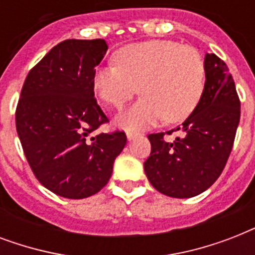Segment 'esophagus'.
<instances>
[{
  "instance_id": "obj_1",
  "label": "esophagus",
  "mask_w": 255,
  "mask_h": 255,
  "mask_svg": "<svg viewBox=\"0 0 255 255\" xmlns=\"http://www.w3.org/2000/svg\"><path fill=\"white\" fill-rule=\"evenodd\" d=\"M139 135L137 132H133V131H127V139L128 140H132L133 137H136V136Z\"/></svg>"
}]
</instances>
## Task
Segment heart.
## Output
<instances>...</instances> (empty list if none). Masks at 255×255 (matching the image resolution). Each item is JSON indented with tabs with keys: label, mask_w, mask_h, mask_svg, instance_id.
<instances>
[{
	"label": "heart",
	"mask_w": 255,
	"mask_h": 255,
	"mask_svg": "<svg viewBox=\"0 0 255 255\" xmlns=\"http://www.w3.org/2000/svg\"><path fill=\"white\" fill-rule=\"evenodd\" d=\"M115 65L96 70L94 88L104 103L116 111L140 92L118 123L143 128L164 119L180 122L194 111L205 90L206 70L197 49L173 41H147L122 47Z\"/></svg>",
	"instance_id": "b5f03b06"
}]
</instances>
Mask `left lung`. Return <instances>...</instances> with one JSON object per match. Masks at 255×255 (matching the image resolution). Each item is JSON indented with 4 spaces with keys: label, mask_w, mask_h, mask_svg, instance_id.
Segmentation results:
<instances>
[{
    "label": "left lung",
    "mask_w": 255,
    "mask_h": 255,
    "mask_svg": "<svg viewBox=\"0 0 255 255\" xmlns=\"http://www.w3.org/2000/svg\"><path fill=\"white\" fill-rule=\"evenodd\" d=\"M205 90L184 123L167 132L149 133L151 155L144 170L152 186L174 198L194 197L220 177L237 132L241 102L228 66L216 54L205 55ZM180 136L167 142L165 134Z\"/></svg>",
    "instance_id": "obj_1"
}]
</instances>
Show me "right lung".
Returning <instances> with one entry per match:
<instances>
[{
	"mask_svg": "<svg viewBox=\"0 0 255 255\" xmlns=\"http://www.w3.org/2000/svg\"><path fill=\"white\" fill-rule=\"evenodd\" d=\"M104 39H66L30 70L15 110V127L34 176L66 198L98 193L127 143L124 131L96 133L108 123L94 94Z\"/></svg>",
	"mask_w": 255,
	"mask_h": 255,
	"instance_id": "1",
	"label": "right lung"
}]
</instances>
